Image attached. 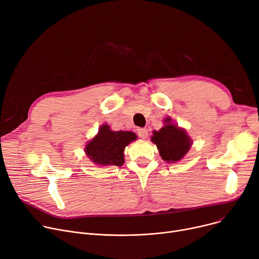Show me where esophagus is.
Returning a JSON list of instances; mask_svg holds the SVG:
<instances>
[{"instance_id":"34e87169","label":"esophagus","mask_w":259,"mask_h":259,"mask_svg":"<svg viewBox=\"0 0 259 259\" xmlns=\"http://www.w3.org/2000/svg\"><path fill=\"white\" fill-rule=\"evenodd\" d=\"M137 134H138L140 138L145 139V138H147V136H148V131L146 128H138V130H137Z\"/></svg>"}]
</instances>
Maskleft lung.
<instances>
[{"mask_svg": "<svg viewBox=\"0 0 259 259\" xmlns=\"http://www.w3.org/2000/svg\"><path fill=\"white\" fill-rule=\"evenodd\" d=\"M150 140L157 145L161 158L167 163L180 161L188 153L192 144L186 131L174 124L170 117L164 119V126L154 131Z\"/></svg>", "mask_w": 259, "mask_h": 259, "instance_id": "obj_1", "label": "left lung"}]
</instances>
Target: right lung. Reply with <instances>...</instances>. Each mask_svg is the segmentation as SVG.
Segmentation results:
<instances>
[{
  "instance_id": "add662e5",
  "label": "right lung",
  "mask_w": 259,
  "mask_h": 259,
  "mask_svg": "<svg viewBox=\"0 0 259 259\" xmlns=\"http://www.w3.org/2000/svg\"><path fill=\"white\" fill-rule=\"evenodd\" d=\"M136 139L137 136L133 132H113L108 124H103L98 134L87 144L84 151L96 165L122 166L124 148Z\"/></svg>"
}]
</instances>
